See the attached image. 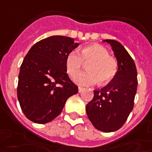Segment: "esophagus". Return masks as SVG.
<instances>
[{
  "instance_id": "34e87169",
  "label": "esophagus",
  "mask_w": 152,
  "mask_h": 152,
  "mask_svg": "<svg viewBox=\"0 0 152 152\" xmlns=\"http://www.w3.org/2000/svg\"><path fill=\"white\" fill-rule=\"evenodd\" d=\"M83 90H84V88H83V87H81V86H79V87H78V92H81Z\"/></svg>"
}]
</instances>
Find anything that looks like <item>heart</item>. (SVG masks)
I'll return each mask as SVG.
<instances>
[{
    "label": "heart",
    "instance_id": "1",
    "mask_svg": "<svg viewBox=\"0 0 152 152\" xmlns=\"http://www.w3.org/2000/svg\"><path fill=\"white\" fill-rule=\"evenodd\" d=\"M87 64V71H82L74 77V81L80 86H92L97 83L106 84L112 81L118 72V62L109 56L104 47L97 44L86 45L81 51H70L66 57L67 73L74 76L81 70L84 62Z\"/></svg>",
    "mask_w": 152,
    "mask_h": 152
}]
</instances>
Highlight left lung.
<instances>
[{
	"label": "left lung",
	"mask_w": 152,
	"mask_h": 152,
	"mask_svg": "<svg viewBox=\"0 0 152 152\" xmlns=\"http://www.w3.org/2000/svg\"><path fill=\"white\" fill-rule=\"evenodd\" d=\"M111 45L118 61V72L101 90L94 91V97L86 106L87 117L95 128L102 132L120 129L134 107L137 90V71L131 56L116 40H103Z\"/></svg>",
	"instance_id": "obj_1"
}]
</instances>
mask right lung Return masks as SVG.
<instances>
[{"label":"right lung","mask_w":152,"mask_h":152,"mask_svg":"<svg viewBox=\"0 0 152 152\" xmlns=\"http://www.w3.org/2000/svg\"><path fill=\"white\" fill-rule=\"evenodd\" d=\"M79 45L66 36H51L32 46L20 67L18 98L23 112L37 124L52 121L78 87L66 74V55Z\"/></svg>","instance_id":"1"}]
</instances>
